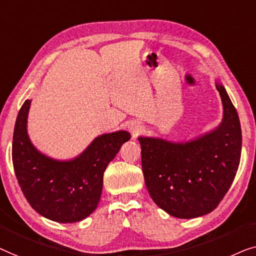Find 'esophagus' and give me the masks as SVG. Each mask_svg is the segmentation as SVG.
Masks as SVG:
<instances>
[{"instance_id": "esophagus-1", "label": "esophagus", "mask_w": 256, "mask_h": 256, "mask_svg": "<svg viewBox=\"0 0 256 256\" xmlns=\"http://www.w3.org/2000/svg\"><path fill=\"white\" fill-rule=\"evenodd\" d=\"M138 132H139V128H133V131H132L133 136H136V134H138Z\"/></svg>"}]
</instances>
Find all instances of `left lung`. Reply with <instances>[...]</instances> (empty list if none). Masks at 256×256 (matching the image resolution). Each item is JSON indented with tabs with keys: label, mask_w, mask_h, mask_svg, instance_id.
I'll list each match as a JSON object with an SVG mask.
<instances>
[{
	"label": "left lung",
	"mask_w": 256,
	"mask_h": 256,
	"mask_svg": "<svg viewBox=\"0 0 256 256\" xmlns=\"http://www.w3.org/2000/svg\"><path fill=\"white\" fill-rule=\"evenodd\" d=\"M224 118L214 131L186 144L139 138L142 167L150 197L178 218L214 211L236 178L241 156V128L234 106L222 84Z\"/></svg>",
	"instance_id": "left-lung-1"
}]
</instances>
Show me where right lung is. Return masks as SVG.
I'll return each mask as SVG.
<instances>
[{
  "label": "right lung",
  "instance_id": "add662e5",
  "mask_svg": "<svg viewBox=\"0 0 256 256\" xmlns=\"http://www.w3.org/2000/svg\"><path fill=\"white\" fill-rule=\"evenodd\" d=\"M30 103L26 100L22 106L14 131L12 164L17 181L39 214L58 222H80L97 208L104 170L131 134L126 131L102 134L76 159H50L32 146L28 136Z\"/></svg>",
  "mask_w": 256,
  "mask_h": 256
}]
</instances>
